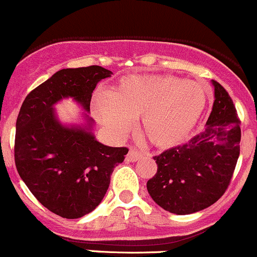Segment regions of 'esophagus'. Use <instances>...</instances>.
I'll return each mask as SVG.
<instances>
[{
	"label": "esophagus",
	"mask_w": 257,
	"mask_h": 257,
	"mask_svg": "<svg viewBox=\"0 0 257 257\" xmlns=\"http://www.w3.org/2000/svg\"><path fill=\"white\" fill-rule=\"evenodd\" d=\"M141 157H142L141 152L137 151V150H135V149H131L128 151L127 156H126V160L130 162H135V161H137V160L141 159Z\"/></svg>",
	"instance_id": "esophagus-1"
}]
</instances>
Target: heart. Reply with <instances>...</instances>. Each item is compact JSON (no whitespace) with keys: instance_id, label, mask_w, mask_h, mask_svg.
<instances>
[{"instance_id":"1","label":"heart","mask_w":257,"mask_h":257,"mask_svg":"<svg viewBox=\"0 0 257 257\" xmlns=\"http://www.w3.org/2000/svg\"><path fill=\"white\" fill-rule=\"evenodd\" d=\"M96 115L112 135L120 136L134 118L141 117V134L159 149L186 141L206 107L201 83L176 76L130 75L112 87L110 95L95 101Z\"/></svg>"}]
</instances>
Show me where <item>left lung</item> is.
I'll return each instance as SVG.
<instances>
[{
	"mask_svg": "<svg viewBox=\"0 0 257 257\" xmlns=\"http://www.w3.org/2000/svg\"><path fill=\"white\" fill-rule=\"evenodd\" d=\"M215 101L206 127L186 144L166 150L147 191L166 211L189 215L211 206L223 195L240 155L241 128L227 91L212 81Z\"/></svg>",
	"mask_w": 257,
	"mask_h": 257,
	"instance_id": "obj_1",
	"label": "left lung"
}]
</instances>
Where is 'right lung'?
Listing matches in <instances>:
<instances>
[{
    "mask_svg": "<svg viewBox=\"0 0 257 257\" xmlns=\"http://www.w3.org/2000/svg\"><path fill=\"white\" fill-rule=\"evenodd\" d=\"M112 72L101 66L63 68L27 95L16 122L15 162L22 181L45 207L65 218L96 209L126 147H111L93 135L90 102L96 85ZM72 98L83 109L82 124H62L54 105Z\"/></svg>",
    "mask_w": 257,
    "mask_h": 257,
    "instance_id": "right-lung-1",
    "label": "right lung"
}]
</instances>
